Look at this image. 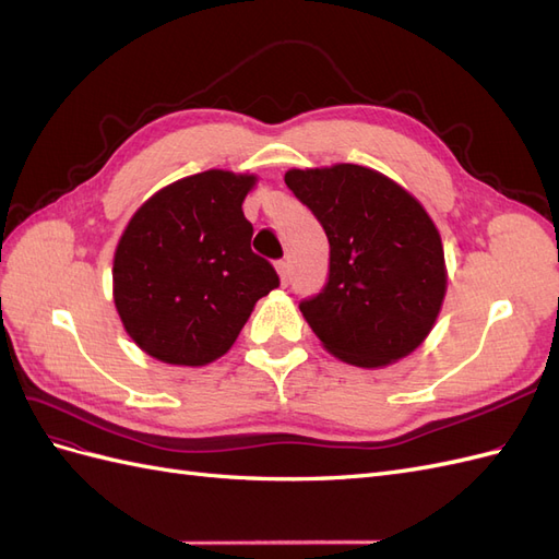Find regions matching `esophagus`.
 Masks as SVG:
<instances>
[{"label": "esophagus", "instance_id": "esophagus-1", "mask_svg": "<svg viewBox=\"0 0 559 559\" xmlns=\"http://www.w3.org/2000/svg\"><path fill=\"white\" fill-rule=\"evenodd\" d=\"M277 275H280V282H282V286H286L292 282V265H289V261H277Z\"/></svg>", "mask_w": 559, "mask_h": 559}]
</instances>
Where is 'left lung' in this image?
Masks as SVG:
<instances>
[{"label": "left lung", "instance_id": "1", "mask_svg": "<svg viewBox=\"0 0 559 559\" xmlns=\"http://www.w3.org/2000/svg\"><path fill=\"white\" fill-rule=\"evenodd\" d=\"M284 181L329 238V280L300 302L333 357L380 368L429 335L445 298L441 235L425 207L370 167L289 170Z\"/></svg>", "mask_w": 559, "mask_h": 559}]
</instances>
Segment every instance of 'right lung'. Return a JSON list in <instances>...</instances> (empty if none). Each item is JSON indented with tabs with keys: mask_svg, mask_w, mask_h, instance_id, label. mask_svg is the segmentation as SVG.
Masks as SVG:
<instances>
[{
	"mask_svg": "<svg viewBox=\"0 0 559 559\" xmlns=\"http://www.w3.org/2000/svg\"><path fill=\"white\" fill-rule=\"evenodd\" d=\"M253 175L207 170L151 195L114 253V302L148 357L205 366L224 357L257 306L280 286L251 251L242 202Z\"/></svg>",
	"mask_w": 559,
	"mask_h": 559,
	"instance_id": "add662e5",
	"label": "right lung"
}]
</instances>
